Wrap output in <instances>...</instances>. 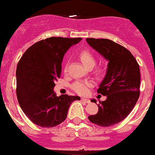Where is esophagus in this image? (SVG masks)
Segmentation results:
<instances>
[{
	"label": "esophagus",
	"instance_id": "obj_1",
	"mask_svg": "<svg viewBox=\"0 0 155 155\" xmlns=\"http://www.w3.org/2000/svg\"><path fill=\"white\" fill-rule=\"evenodd\" d=\"M81 100H82V102H86V103H89V102H90V99L84 98V97H82V98H81Z\"/></svg>",
	"mask_w": 155,
	"mask_h": 155
}]
</instances>
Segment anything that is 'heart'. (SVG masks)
I'll return each instance as SVG.
<instances>
[{
    "instance_id": "heart-1",
    "label": "heart",
    "mask_w": 155,
    "mask_h": 155,
    "mask_svg": "<svg viewBox=\"0 0 155 155\" xmlns=\"http://www.w3.org/2000/svg\"><path fill=\"white\" fill-rule=\"evenodd\" d=\"M79 58L83 64L87 68H91L96 64V57L94 53L88 50H82L79 53ZM67 68H65V71ZM95 72L97 74H102L104 72V68L102 65L96 67ZM92 86V83L88 80L75 81L71 85V88L79 95H85L88 93L89 88Z\"/></svg>"
}]
</instances>
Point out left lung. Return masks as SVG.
I'll list each match as a JSON object with an SVG mask.
<instances>
[{
  "label": "left lung",
  "instance_id": "left-lung-1",
  "mask_svg": "<svg viewBox=\"0 0 155 155\" xmlns=\"http://www.w3.org/2000/svg\"><path fill=\"white\" fill-rule=\"evenodd\" d=\"M86 41L109 61L105 77L97 90L107 99L99 102L98 112L88 119L99 126H111L124 120L139 99V64L129 50L113 41L93 38ZM91 102L97 103L95 99Z\"/></svg>",
  "mask_w": 155,
  "mask_h": 155
}]
</instances>
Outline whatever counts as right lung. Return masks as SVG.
Returning <instances> with one entry per match:
<instances>
[{"label":"right lung","mask_w":155,"mask_h":155,"mask_svg":"<svg viewBox=\"0 0 155 155\" xmlns=\"http://www.w3.org/2000/svg\"><path fill=\"white\" fill-rule=\"evenodd\" d=\"M82 38L51 37L30 47L19 60L16 69V95L26 116L34 124L52 128L64 121L68 109L78 96L57 97L55 82L61 73L64 53Z\"/></svg>","instance_id":"obj_1"}]
</instances>
